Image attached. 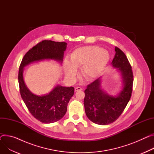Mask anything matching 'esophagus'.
<instances>
[{
	"mask_svg": "<svg viewBox=\"0 0 154 154\" xmlns=\"http://www.w3.org/2000/svg\"><path fill=\"white\" fill-rule=\"evenodd\" d=\"M75 91L76 92V91H82V89L81 88H80V87H76V88L75 89Z\"/></svg>",
	"mask_w": 154,
	"mask_h": 154,
	"instance_id": "esophagus-1",
	"label": "esophagus"
}]
</instances>
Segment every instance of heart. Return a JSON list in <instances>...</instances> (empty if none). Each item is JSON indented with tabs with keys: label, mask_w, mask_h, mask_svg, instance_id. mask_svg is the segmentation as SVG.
Masks as SVG:
<instances>
[{
	"label": "heart",
	"mask_w": 154,
	"mask_h": 154,
	"mask_svg": "<svg viewBox=\"0 0 154 154\" xmlns=\"http://www.w3.org/2000/svg\"><path fill=\"white\" fill-rule=\"evenodd\" d=\"M110 60V54L101 47L91 45L79 47L69 55V62L64 61L66 76L74 78L77 73L76 68H81L82 76L87 80L99 76Z\"/></svg>",
	"instance_id": "b5f03b06"
}]
</instances>
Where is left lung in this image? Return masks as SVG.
Here are the masks:
<instances>
[{"instance_id":"8db88e82","label":"left lung","mask_w":154,"mask_h":154,"mask_svg":"<svg viewBox=\"0 0 154 154\" xmlns=\"http://www.w3.org/2000/svg\"><path fill=\"white\" fill-rule=\"evenodd\" d=\"M115 55L112 65L122 75V88L116 96L110 95L101 88L100 78L88 85L85 91L84 105L89 119L94 123L106 125L118 119L131 96L133 75L124 52L115 47Z\"/></svg>"}]
</instances>
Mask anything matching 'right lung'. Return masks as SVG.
I'll return each mask as SVG.
<instances>
[{"mask_svg": "<svg viewBox=\"0 0 154 154\" xmlns=\"http://www.w3.org/2000/svg\"><path fill=\"white\" fill-rule=\"evenodd\" d=\"M67 44L44 40L31 49L23 58L18 72V82L21 98L31 115L44 123L56 122L64 116L68 103L74 94L73 87L57 85L42 96L32 93L23 78L24 67L35 62L52 60L62 63Z\"/></svg>", "mask_w": 154, "mask_h": 154, "instance_id": "obj_1", "label": "right lung"}]
</instances>
